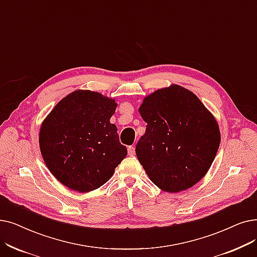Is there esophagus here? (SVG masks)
Returning a JSON list of instances; mask_svg holds the SVG:
<instances>
[{"mask_svg": "<svg viewBox=\"0 0 257 257\" xmlns=\"http://www.w3.org/2000/svg\"><path fill=\"white\" fill-rule=\"evenodd\" d=\"M135 153H136V148L133 146H129L128 147V154L132 156V155H135Z\"/></svg>", "mask_w": 257, "mask_h": 257, "instance_id": "obj_1", "label": "esophagus"}]
</instances>
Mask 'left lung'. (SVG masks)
Listing matches in <instances>:
<instances>
[{
	"mask_svg": "<svg viewBox=\"0 0 257 257\" xmlns=\"http://www.w3.org/2000/svg\"><path fill=\"white\" fill-rule=\"evenodd\" d=\"M139 110L147 126L136 153L151 182L176 193L202 180L215 159L220 133L199 98L172 85L145 97Z\"/></svg>",
	"mask_w": 257,
	"mask_h": 257,
	"instance_id": "8db88e82",
	"label": "left lung"
}]
</instances>
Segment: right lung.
<instances>
[{"label": "right lung", "mask_w": 257, "mask_h": 257, "mask_svg": "<svg viewBox=\"0 0 257 257\" xmlns=\"http://www.w3.org/2000/svg\"><path fill=\"white\" fill-rule=\"evenodd\" d=\"M113 98L76 90L55 105L40 130V149L47 168L59 182L79 192L103 186L126 158L117 128L110 118Z\"/></svg>", "instance_id": "right-lung-1"}]
</instances>
